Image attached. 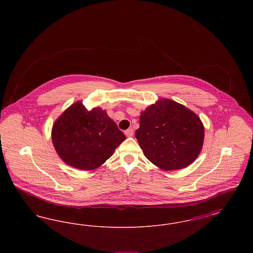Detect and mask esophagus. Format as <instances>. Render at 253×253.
Here are the masks:
<instances>
[{
  "label": "esophagus",
  "instance_id": "1",
  "mask_svg": "<svg viewBox=\"0 0 253 253\" xmlns=\"http://www.w3.org/2000/svg\"><path fill=\"white\" fill-rule=\"evenodd\" d=\"M125 134H126L127 137H131V136H132V134H133V130H132V129L126 130V131H125Z\"/></svg>",
  "mask_w": 253,
  "mask_h": 253
}]
</instances>
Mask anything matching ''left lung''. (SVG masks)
<instances>
[{
	"label": "left lung",
	"instance_id": "1",
	"mask_svg": "<svg viewBox=\"0 0 253 253\" xmlns=\"http://www.w3.org/2000/svg\"><path fill=\"white\" fill-rule=\"evenodd\" d=\"M204 125L180 103L159 98L140 114L135 137L145 157L164 170L190 166L201 153Z\"/></svg>",
	"mask_w": 253,
	"mask_h": 253
}]
</instances>
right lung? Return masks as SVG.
I'll use <instances>...</instances> for the list:
<instances>
[{"instance_id":"obj_1","label":"right lung","mask_w":253,"mask_h":253,"mask_svg":"<svg viewBox=\"0 0 253 253\" xmlns=\"http://www.w3.org/2000/svg\"><path fill=\"white\" fill-rule=\"evenodd\" d=\"M51 137L60 159L83 170L100 167L126 138L105 110L88 111L82 101L73 103L54 122Z\"/></svg>"}]
</instances>
